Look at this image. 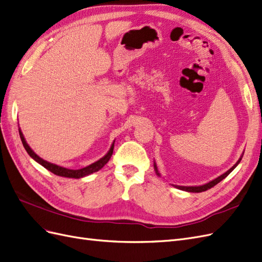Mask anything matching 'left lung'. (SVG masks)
Returning <instances> with one entry per match:
<instances>
[{"instance_id":"obj_1","label":"left lung","mask_w":262,"mask_h":262,"mask_svg":"<svg viewBox=\"0 0 262 262\" xmlns=\"http://www.w3.org/2000/svg\"><path fill=\"white\" fill-rule=\"evenodd\" d=\"M243 155H244V153L242 154V156L239 157V160L237 161V163L233 166L232 168H229L226 172H224V173H223V175L219 176L217 178L213 179L212 181H209L208 184H204V185H202V186H189V187H187V186H177V185H172V186L175 187V188H177V189H179V190H184V191H188V192H202V191H207L208 189H211L212 187H214L215 185H217L220 181H222V180H223L224 178H226V177L229 175V173H231V172L236 168V166L241 163L242 158H243ZM154 169H155L156 175H157L158 177H161V173L158 172L157 166H156V164H155V163H154Z\"/></svg>"}]
</instances>
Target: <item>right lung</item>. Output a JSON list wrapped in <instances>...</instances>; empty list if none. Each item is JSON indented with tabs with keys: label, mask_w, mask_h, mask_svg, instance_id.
I'll use <instances>...</instances> for the list:
<instances>
[{
	"label": "right lung",
	"mask_w": 262,
	"mask_h": 262,
	"mask_svg": "<svg viewBox=\"0 0 262 262\" xmlns=\"http://www.w3.org/2000/svg\"><path fill=\"white\" fill-rule=\"evenodd\" d=\"M18 132H19V137H20V140H21V143H23L24 147H25L26 152L28 153V155L31 158H33V160H35L37 163H39L41 166H43L46 169H48L49 171L53 172L54 175L61 176V177H67V178H76V179L77 178H83L85 176L91 175V173H93V172L98 171L99 169L104 167V166L110 160V157H112L113 152H114V146H115V141H114L112 146H110L109 150L107 152V154L104 157H101L100 160H98L97 162H95V163H93L89 166H86V167L81 168V169H69V168H66V167H62V166H58L55 164L47 162V161L42 160L41 157H39L34 152V150L30 148V146L27 144V142H26L25 138H24V134H23L20 128H18Z\"/></svg>",
	"instance_id": "1"
}]
</instances>
